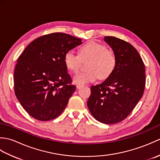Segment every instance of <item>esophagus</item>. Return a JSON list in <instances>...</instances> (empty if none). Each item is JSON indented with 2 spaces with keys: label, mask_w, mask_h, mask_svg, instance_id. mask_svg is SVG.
Segmentation results:
<instances>
[{
  "label": "esophagus",
  "mask_w": 160,
  "mask_h": 160,
  "mask_svg": "<svg viewBox=\"0 0 160 160\" xmlns=\"http://www.w3.org/2000/svg\"><path fill=\"white\" fill-rule=\"evenodd\" d=\"M84 86L83 85H81V84H77L76 85V87H77V89H80V88H82V87H83Z\"/></svg>",
  "instance_id": "1"
}]
</instances>
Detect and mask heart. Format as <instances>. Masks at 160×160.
Masks as SVG:
<instances>
[{
  "mask_svg": "<svg viewBox=\"0 0 160 160\" xmlns=\"http://www.w3.org/2000/svg\"><path fill=\"white\" fill-rule=\"evenodd\" d=\"M86 72L76 74L73 78L78 84L93 82L99 77L105 79L113 73L116 65V56L113 51L107 49V47L96 41H90L79 48V55L73 51H68L64 54V62L68 70L76 73L80 69L82 61L89 60Z\"/></svg>",
  "mask_w": 160,
  "mask_h": 160,
  "instance_id": "heart-1",
  "label": "heart"
}]
</instances>
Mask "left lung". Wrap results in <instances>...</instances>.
<instances>
[{
	"label": "left lung",
	"instance_id": "left-lung-1",
	"mask_svg": "<svg viewBox=\"0 0 160 160\" xmlns=\"http://www.w3.org/2000/svg\"><path fill=\"white\" fill-rule=\"evenodd\" d=\"M104 40L116 56L114 71L102 83L91 87L87 107L94 118L113 124L130 114L143 95L145 67L138 51L131 44L113 36Z\"/></svg>",
	"mask_w": 160,
	"mask_h": 160
}]
</instances>
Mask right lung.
<instances>
[{
	"label": "right lung",
	"mask_w": 160,
	"mask_h": 160,
	"mask_svg": "<svg viewBox=\"0 0 160 160\" xmlns=\"http://www.w3.org/2000/svg\"><path fill=\"white\" fill-rule=\"evenodd\" d=\"M80 38L64 33L39 37L26 47L14 69V91L28 113L40 121L62 113L76 91L64 56L82 44Z\"/></svg>",
	"instance_id": "1"
}]
</instances>
